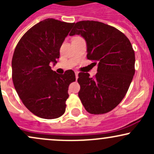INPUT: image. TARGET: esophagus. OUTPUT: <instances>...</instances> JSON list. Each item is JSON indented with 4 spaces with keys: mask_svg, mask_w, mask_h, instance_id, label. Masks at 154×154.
<instances>
[{
    "mask_svg": "<svg viewBox=\"0 0 154 154\" xmlns=\"http://www.w3.org/2000/svg\"><path fill=\"white\" fill-rule=\"evenodd\" d=\"M78 74L79 72H75V76H76V80H77V79H78Z\"/></svg>",
    "mask_w": 154,
    "mask_h": 154,
    "instance_id": "obj_1",
    "label": "esophagus"
}]
</instances>
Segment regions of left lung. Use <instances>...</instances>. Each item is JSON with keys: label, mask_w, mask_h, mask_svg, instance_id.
<instances>
[{"label": "left lung", "mask_w": 154, "mask_h": 154, "mask_svg": "<svg viewBox=\"0 0 154 154\" xmlns=\"http://www.w3.org/2000/svg\"><path fill=\"white\" fill-rule=\"evenodd\" d=\"M80 35L87 43V58L98 65L90 77L79 72L78 95L92 114L109 112L126 95L135 75V52L126 35L114 26L97 21L77 22L69 35Z\"/></svg>", "instance_id": "1"}]
</instances>
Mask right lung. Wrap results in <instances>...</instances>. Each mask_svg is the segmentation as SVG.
<instances>
[{"instance_id":"1","label":"right lung","mask_w":154,"mask_h":154,"mask_svg":"<svg viewBox=\"0 0 154 154\" xmlns=\"http://www.w3.org/2000/svg\"><path fill=\"white\" fill-rule=\"evenodd\" d=\"M74 23L46 19L25 32L12 58V79L17 94L28 110L43 119H56L64 114L68 88L75 81L72 69L59 75L51 69L60 48Z\"/></svg>"}]
</instances>
